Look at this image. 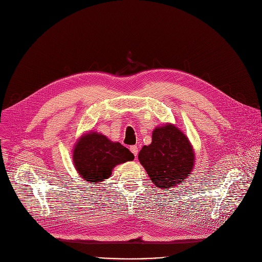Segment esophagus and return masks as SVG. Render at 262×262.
I'll return each mask as SVG.
<instances>
[{
	"label": "esophagus",
	"mask_w": 262,
	"mask_h": 262,
	"mask_svg": "<svg viewBox=\"0 0 262 262\" xmlns=\"http://www.w3.org/2000/svg\"><path fill=\"white\" fill-rule=\"evenodd\" d=\"M129 149H130V152L134 154V156L137 157V155H138V147H137V145H132L129 147Z\"/></svg>",
	"instance_id": "esophagus-1"
}]
</instances>
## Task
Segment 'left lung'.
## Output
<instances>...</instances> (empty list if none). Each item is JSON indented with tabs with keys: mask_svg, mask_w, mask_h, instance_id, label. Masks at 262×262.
Returning <instances> with one entry per match:
<instances>
[{
	"mask_svg": "<svg viewBox=\"0 0 262 262\" xmlns=\"http://www.w3.org/2000/svg\"><path fill=\"white\" fill-rule=\"evenodd\" d=\"M152 183L168 191L186 181L194 154L187 137L174 125L157 127L152 135V143L144 145L138 155Z\"/></svg>",
	"mask_w": 262,
	"mask_h": 262,
	"instance_id": "obj_1",
	"label": "left lung"
}]
</instances>
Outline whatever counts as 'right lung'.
Wrapping results in <instances>:
<instances>
[{"mask_svg":"<svg viewBox=\"0 0 262 262\" xmlns=\"http://www.w3.org/2000/svg\"><path fill=\"white\" fill-rule=\"evenodd\" d=\"M134 158L128 148L119 142L110 141L98 133L82 136L73 150L76 170L84 180L90 183L107 180L117 164Z\"/></svg>","mask_w":262,"mask_h":262,"instance_id":"right-lung-1","label":"right lung"}]
</instances>
